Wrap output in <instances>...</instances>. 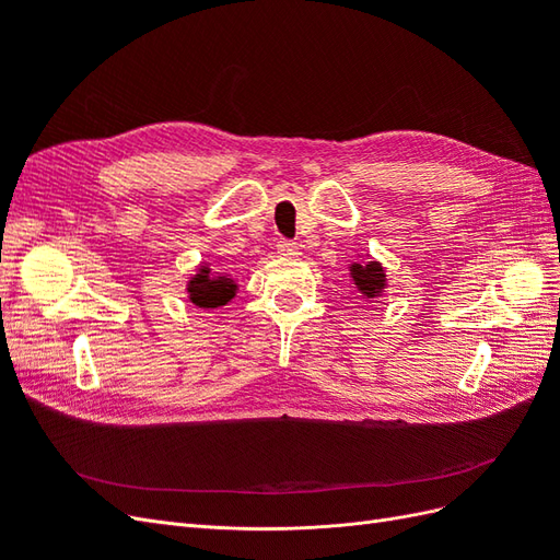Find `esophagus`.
<instances>
[{
    "instance_id": "esophagus-1",
    "label": "esophagus",
    "mask_w": 560,
    "mask_h": 560,
    "mask_svg": "<svg viewBox=\"0 0 560 560\" xmlns=\"http://www.w3.org/2000/svg\"><path fill=\"white\" fill-rule=\"evenodd\" d=\"M276 249H278V254L280 257H299V245L296 243H292V241H280L278 245H276Z\"/></svg>"
}]
</instances>
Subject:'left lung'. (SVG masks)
Here are the masks:
<instances>
[{
    "label": "left lung",
    "instance_id": "1",
    "mask_svg": "<svg viewBox=\"0 0 560 560\" xmlns=\"http://www.w3.org/2000/svg\"><path fill=\"white\" fill-rule=\"evenodd\" d=\"M352 284L364 299H378L383 296L387 287V276L381 261H354L348 266Z\"/></svg>",
    "mask_w": 560,
    "mask_h": 560
}]
</instances>
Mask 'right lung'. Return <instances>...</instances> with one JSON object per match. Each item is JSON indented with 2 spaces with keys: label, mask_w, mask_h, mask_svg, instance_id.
I'll return each instance as SVG.
<instances>
[{
  "label": "right lung",
  "mask_w": 560,
  "mask_h": 560,
  "mask_svg": "<svg viewBox=\"0 0 560 560\" xmlns=\"http://www.w3.org/2000/svg\"><path fill=\"white\" fill-rule=\"evenodd\" d=\"M238 292V282H235L226 273H212L210 264L202 261L196 273L186 280V294L189 301L198 308H219L226 306V303Z\"/></svg>",
  "instance_id": "obj_1"
}]
</instances>
